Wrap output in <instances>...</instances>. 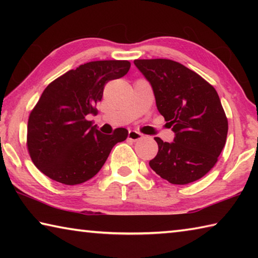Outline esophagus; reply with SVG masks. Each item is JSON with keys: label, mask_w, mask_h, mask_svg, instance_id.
<instances>
[{"label": "esophagus", "mask_w": 258, "mask_h": 258, "mask_svg": "<svg viewBox=\"0 0 258 258\" xmlns=\"http://www.w3.org/2000/svg\"><path fill=\"white\" fill-rule=\"evenodd\" d=\"M128 139L132 140V141H138V140L142 139V134L137 132V131L131 130L130 132H128Z\"/></svg>", "instance_id": "esophagus-1"}]
</instances>
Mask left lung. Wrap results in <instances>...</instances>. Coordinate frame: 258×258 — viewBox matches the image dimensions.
I'll use <instances>...</instances> for the list:
<instances>
[{
    "label": "left lung",
    "instance_id": "obj_1",
    "mask_svg": "<svg viewBox=\"0 0 258 258\" xmlns=\"http://www.w3.org/2000/svg\"><path fill=\"white\" fill-rule=\"evenodd\" d=\"M154 91L157 109L175 133L158 143L150 167L172 184L202 178L225 146L228 118L216 90L191 69L169 59L134 60Z\"/></svg>",
    "mask_w": 258,
    "mask_h": 258
}]
</instances>
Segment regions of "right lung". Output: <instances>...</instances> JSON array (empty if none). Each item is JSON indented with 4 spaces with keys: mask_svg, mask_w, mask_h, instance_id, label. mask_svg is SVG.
I'll return each instance as SVG.
<instances>
[{
    "mask_svg": "<svg viewBox=\"0 0 258 258\" xmlns=\"http://www.w3.org/2000/svg\"><path fill=\"white\" fill-rule=\"evenodd\" d=\"M130 67L127 60L91 61L46 86L27 126L30 158L44 175L62 184H81L101 169L116 143L126 140V128L103 134L86 118L97 113L106 83L123 77Z\"/></svg>",
    "mask_w": 258,
    "mask_h": 258,
    "instance_id": "right-lung-1",
    "label": "right lung"
}]
</instances>
